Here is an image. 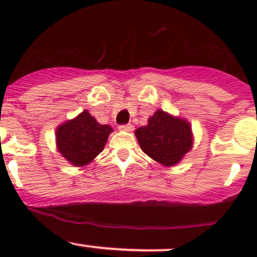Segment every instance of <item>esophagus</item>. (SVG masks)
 <instances>
[{
  "label": "esophagus",
  "mask_w": 257,
  "mask_h": 257,
  "mask_svg": "<svg viewBox=\"0 0 257 257\" xmlns=\"http://www.w3.org/2000/svg\"><path fill=\"white\" fill-rule=\"evenodd\" d=\"M134 129V126L132 124H124V125H119V131L122 132H132Z\"/></svg>",
  "instance_id": "34e87169"
}]
</instances>
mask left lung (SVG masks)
Listing matches in <instances>:
<instances>
[{"instance_id":"left-lung-1","label":"left lung","mask_w":257,"mask_h":257,"mask_svg":"<svg viewBox=\"0 0 257 257\" xmlns=\"http://www.w3.org/2000/svg\"><path fill=\"white\" fill-rule=\"evenodd\" d=\"M141 150L164 167H174L192 150L193 133L186 118L157 110L145 126L135 131Z\"/></svg>"}]
</instances>
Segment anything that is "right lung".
I'll use <instances>...</instances> for the list:
<instances>
[{"label": "right lung", "instance_id": "right-lung-1", "mask_svg": "<svg viewBox=\"0 0 257 257\" xmlns=\"http://www.w3.org/2000/svg\"><path fill=\"white\" fill-rule=\"evenodd\" d=\"M112 132L110 125L100 124L84 110L57 126V150L73 167L88 166L104 150Z\"/></svg>", "mask_w": 257, "mask_h": 257}]
</instances>
